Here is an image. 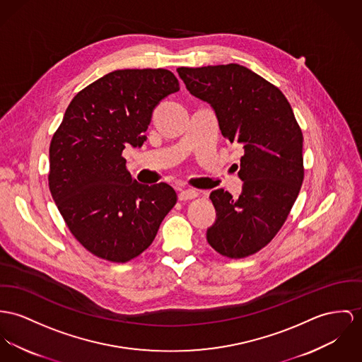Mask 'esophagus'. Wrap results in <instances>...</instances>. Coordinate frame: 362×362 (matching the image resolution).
<instances>
[{
    "label": "esophagus",
    "instance_id": "34e87169",
    "mask_svg": "<svg viewBox=\"0 0 362 362\" xmlns=\"http://www.w3.org/2000/svg\"><path fill=\"white\" fill-rule=\"evenodd\" d=\"M197 195H198V193H197L195 190H190V189H187V190H180L179 199H180V201H187V199H193Z\"/></svg>",
    "mask_w": 362,
    "mask_h": 362
}]
</instances>
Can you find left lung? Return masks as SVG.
Instances as JSON below:
<instances>
[{"label":"left lung","instance_id":"1","mask_svg":"<svg viewBox=\"0 0 362 362\" xmlns=\"http://www.w3.org/2000/svg\"><path fill=\"white\" fill-rule=\"evenodd\" d=\"M177 74L214 109L223 138L244 150L243 192L238 198L223 189L211 193L216 221L206 240L223 256H250L274 238L300 192L302 131L279 88L241 64L179 67Z\"/></svg>","mask_w":362,"mask_h":362}]
</instances>
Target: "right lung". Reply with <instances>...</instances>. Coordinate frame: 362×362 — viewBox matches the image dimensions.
<instances>
[{
    "mask_svg": "<svg viewBox=\"0 0 362 362\" xmlns=\"http://www.w3.org/2000/svg\"><path fill=\"white\" fill-rule=\"evenodd\" d=\"M177 90L165 69L115 70L83 88L64 112L49 147V190L73 235L98 257H136L176 204L167 183H138L121 154L144 143L154 109Z\"/></svg>",
    "mask_w": 362,
    "mask_h": 362,
    "instance_id": "right-lung-1",
    "label": "right lung"
}]
</instances>
